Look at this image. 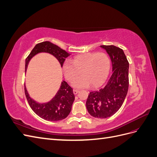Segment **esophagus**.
Wrapping results in <instances>:
<instances>
[{"mask_svg":"<svg viewBox=\"0 0 157 157\" xmlns=\"http://www.w3.org/2000/svg\"><path fill=\"white\" fill-rule=\"evenodd\" d=\"M78 92H79V90H75V89L73 90V94H77Z\"/></svg>","mask_w":157,"mask_h":157,"instance_id":"obj_1","label":"esophagus"}]
</instances>
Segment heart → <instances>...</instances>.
Here are the masks:
<instances>
[{"label": "heart", "instance_id": "1", "mask_svg": "<svg viewBox=\"0 0 157 157\" xmlns=\"http://www.w3.org/2000/svg\"><path fill=\"white\" fill-rule=\"evenodd\" d=\"M111 68V61L104 52L86 53L76 56L73 62L66 61L63 65L65 78L72 81L80 74L82 76L75 80L73 86L77 88L98 87L105 82Z\"/></svg>", "mask_w": 157, "mask_h": 157}]
</instances>
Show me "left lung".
<instances>
[{
  "mask_svg": "<svg viewBox=\"0 0 157 157\" xmlns=\"http://www.w3.org/2000/svg\"><path fill=\"white\" fill-rule=\"evenodd\" d=\"M110 57L113 73L106 85L90 92L86 106L90 115L106 118L115 114L124 102L129 86V63L124 51L113 45H101Z\"/></svg>",
  "mask_w": 157,
  "mask_h": 157,
  "instance_id": "left-lung-1",
  "label": "left lung"
}]
</instances>
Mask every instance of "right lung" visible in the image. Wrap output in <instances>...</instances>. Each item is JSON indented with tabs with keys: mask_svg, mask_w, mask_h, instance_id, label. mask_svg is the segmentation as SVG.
Returning <instances> with one entry per match:
<instances>
[{
	"mask_svg": "<svg viewBox=\"0 0 157 157\" xmlns=\"http://www.w3.org/2000/svg\"><path fill=\"white\" fill-rule=\"evenodd\" d=\"M46 52L53 55L59 61L62 67L65 58L70 55L58 46L49 41H45L36 44L25 59V71L31 59L36 54ZM25 94L32 110L38 116L48 121H58L67 117L71 111L75 96L73 88L65 81H62L56 96L47 103H40L33 99L27 92L25 86Z\"/></svg>",
	"mask_w": 157,
	"mask_h": 157,
	"instance_id": "obj_1",
	"label": "right lung"
}]
</instances>
